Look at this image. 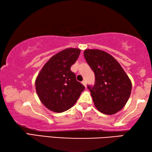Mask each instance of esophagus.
Here are the masks:
<instances>
[{"label": "esophagus", "mask_w": 152, "mask_h": 152, "mask_svg": "<svg viewBox=\"0 0 152 152\" xmlns=\"http://www.w3.org/2000/svg\"><path fill=\"white\" fill-rule=\"evenodd\" d=\"M82 84H83V85L85 86V87H86V81L85 80H83L82 82Z\"/></svg>", "instance_id": "obj_1"}]
</instances>
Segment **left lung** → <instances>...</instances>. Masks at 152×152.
Masks as SVG:
<instances>
[{
	"mask_svg": "<svg viewBox=\"0 0 152 152\" xmlns=\"http://www.w3.org/2000/svg\"><path fill=\"white\" fill-rule=\"evenodd\" d=\"M84 56L94 71L95 84L88 86L98 110L113 115L127 103L132 84L120 64L111 55L100 50H85Z\"/></svg>",
	"mask_w": 152,
	"mask_h": 152,
	"instance_id": "left-lung-1",
	"label": "left lung"
}]
</instances>
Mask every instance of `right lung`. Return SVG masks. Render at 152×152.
Here are the masks:
<instances>
[{
	"label": "right lung",
	"instance_id": "obj_1",
	"mask_svg": "<svg viewBox=\"0 0 152 152\" xmlns=\"http://www.w3.org/2000/svg\"><path fill=\"white\" fill-rule=\"evenodd\" d=\"M80 53L78 48H67L53 56L45 64L35 80L41 102L49 110L62 113L72 107L85 87L70 70Z\"/></svg>",
	"mask_w": 152,
	"mask_h": 152
}]
</instances>
